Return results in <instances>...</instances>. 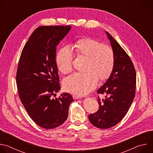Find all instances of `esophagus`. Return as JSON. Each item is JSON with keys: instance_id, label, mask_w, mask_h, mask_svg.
Masks as SVG:
<instances>
[{"instance_id": "obj_1", "label": "esophagus", "mask_w": 153, "mask_h": 153, "mask_svg": "<svg viewBox=\"0 0 153 153\" xmlns=\"http://www.w3.org/2000/svg\"><path fill=\"white\" fill-rule=\"evenodd\" d=\"M73 99H80V96L74 94V95H73Z\"/></svg>"}]
</instances>
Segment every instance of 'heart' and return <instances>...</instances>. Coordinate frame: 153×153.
<instances>
[{
	"mask_svg": "<svg viewBox=\"0 0 153 153\" xmlns=\"http://www.w3.org/2000/svg\"><path fill=\"white\" fill-rule=\"evenodd\" d=\"M73 48L79 56L86 57L83 73H76L65 77L62 82L63 89L80 96L93 90L100 80L106 79L111 74L114 65L113 49L97 40L86 37L76 42ZM73 54L68 46L62 48L57 53L56 62L59 71L68 74L73 70Z\"/></svg>",
	"mask_w": 153,
	"mask_h": 153,
	"instance_id": "heart-1",
	"label": "heart"
}]
</instances>
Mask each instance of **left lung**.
<instances>
[{
    "instance_id": "obj_1",
    "label": "left lung",
    "mask_w": 153,
    "mask_h": 153,
    "mask_svg": "<svg viewBox=\"0 0 153 153\" xmlns=\"http://www.w3.org/2000/svg\"><path fill=\"white\" fill-rule=\"evenodd\" d=\"M106 34L114 53V65L110 77L97 91L105 94V99L102 102L98 97L99 110L88 116L90 122L101 129L116 125L125 117L134 100L136 82L131 60L119 43L108 32Z\"/></svg>"
}]
</instances>
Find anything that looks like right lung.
<instances>
[{"label":"right lung","mask_w":153,"mask_h":153,"mask_svg":"<svg viewBox=\"0 0 153 153\" xmlns=\"http://www.w3.org/2000/svg\"><path fill=\"white\" fill-rule=\"evenodd\" d=\"M68 26H42L31 35L22 51L16 74L19 96L28 115L39 126L55 128L65 122L74 101L69 93L52 99L60 90L56 47L70 31Z\"/></svg>","instance_id":"1"}]
</instances>
